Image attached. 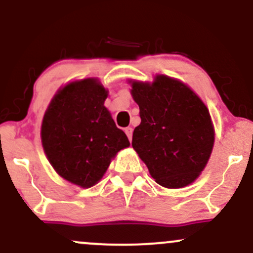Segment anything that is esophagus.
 <instances>
[{
	"instance_id": "esophagus-1",
	"label": "esophagus",
	"mask_w": 253,
	"mask_h": 253,
	"mask_svg": "<svg viewBox=\"0 0 253 253\" xmlns=\"http://www.w3.org/2000/svg\"><path fill=\"white\" fill-rule=\"evenodd\" d=\"M125 133H126V135L128 136V139L130 140V139H132V133H133L132 127H126V128H125Z\"/></svg>"
}]
</instances>
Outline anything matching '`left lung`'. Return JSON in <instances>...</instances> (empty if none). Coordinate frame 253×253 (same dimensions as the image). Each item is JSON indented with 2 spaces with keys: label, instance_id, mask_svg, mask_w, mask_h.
Instances as JSON below:
<instances>
[{
  "label": "left lung",
  "instance_id": "1",
  "mask_svg": "<svg viewBox=\"0 0 253 253\" xmlns=\"http://www.w3.org/2000/svg\"><path fill=\"white\" fill-rule=\"evenodd\" d=\"M130 83L141 119L133 132V149L158 184L175 189L193 183L213 150L210 110L175 78L157 75L152 83Z\"/></svg>",
  "mask_w": 253,
  "mask_h": 253
}]
</instances>
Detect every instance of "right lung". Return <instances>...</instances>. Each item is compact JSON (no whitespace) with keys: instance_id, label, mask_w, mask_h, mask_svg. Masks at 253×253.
Returning <instances> with one entry per match:
<instances>
[{"instance_id":"1","label":"right lung","mask_w":253,"mask_h":253,"mask_svg":"<svg viewBox=\"0 0 253 253\" xmlns=\"http://www.w3.org/2000/svg\"><path fill=\"white\" fill-rule=\"evenodd\" d=\"M108 91L96 78L66 84L54 95L42 125V143L60 177L82 188L102 178L129 141L104 107Z\"/></svg>"}]
</instances>
